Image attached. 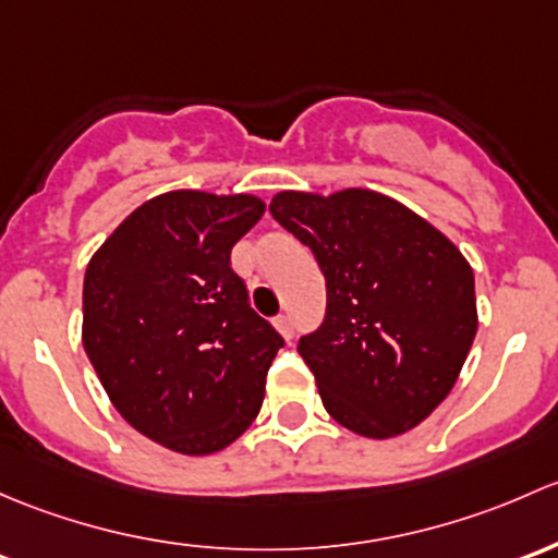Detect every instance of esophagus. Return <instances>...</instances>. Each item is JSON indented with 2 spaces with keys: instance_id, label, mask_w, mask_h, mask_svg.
<instances>
[{
  "instance_id": "1",
  "label": "esophagus",
  "mask_w": 558,
  "mask_h": 558,
  "mask_svg": "<svg viewBox=\"0 0 558 558\" xmlns=\"http://www.w3.org/2000/svg\"><path fill=\"white\" fill-rule=\"evenodd\" d=\"M274 325H277V330L281 332L284 338H292L295 336V325H292V317L290 314H279L277 319H274Z\"/></svg>"
}]
</instances>
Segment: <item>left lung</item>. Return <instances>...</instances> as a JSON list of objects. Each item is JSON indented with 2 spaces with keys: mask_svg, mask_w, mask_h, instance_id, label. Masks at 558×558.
I'll list each match as a JSON object with an SVG mask.
<instances>
[{
  "mask_svg": "<svg viewBox=\"0 0 558 558\" xmlns=\"http://www.w3.org/2000/svg\"><path fill=\"white\" fill-rule=\"evenodd\" d=\"M268 209L325 274V319L298 341L322 405L365 438L416 427L451 392L478 330L462 252L373 191H287Z\"/></svg>",
  "mask_w": 558,
  "mask_h": 558,
  "instance_id": "left-lung-1",
  "label": "left lung"
}]
</instances>
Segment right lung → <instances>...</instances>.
I'll return each instance as SVG.
<instances>
[{"instance_id":"add662e5","label":"right lung","mask_w":558,"mask_h":558,"mask_svg":"<svg viewBox=\"0 0 558 558\" xmlns=\"http://www.w3.org/2000/svg\"><path fill=\"white\" fill-rule=\"evenodd\" d=\"M263 209L255 195L163 193L88 263L85 354L120 416L171 451L226 449L260 413L284 338L250 306L231 250Z\"/></svg>"}]
</instances>
